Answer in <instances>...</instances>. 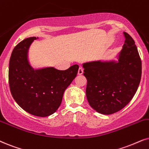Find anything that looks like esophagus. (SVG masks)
<instances>
[{
    "instance_id": "34e87169",
    "label": "esophagus",
    "mask_w": 149,
    "mask_h": 149,
    "mask_svg": "<svg viewBox=\"0 0 149 149\" xmlns=\"http://www.w3.org/2000/svg\"><path fill=\"white\" fill-rule=\"evenodd\" d=\"M78 73V75H82V73H83V69H82L81 67H79Z\"/></svg>"
}]
</instances>
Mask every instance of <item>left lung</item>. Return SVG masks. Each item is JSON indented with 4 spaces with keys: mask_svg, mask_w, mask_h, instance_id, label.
I'll return each instance as SVG.
<instances>
[{
    "mask_svg": "<svg viewBox=\"0 0 149 149\" xmlns=\"http://www.w3.org/2000/svg\"><path fill=\"white\" fill-rule=\"evenodd\" d=\"M118 61H94L82 65L87 80L88 104L100 113L119 111L132 100L140 84L142 62L135 41L127 33Z\"/></svg>",
    "mask_w": 149,
    "mask_h": 149,
    "instance_id": "obj_1",
    "label": "left lung"
}]
</instances>
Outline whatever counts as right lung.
<instances>
[{
	"instance_id": "obj_1",
	"label": "right lung",
	"mask_w": 149,
	"mask_h": 149,
	"mask_svg": "<svg viewBox=\"0 0 149 149\" xmlns=\"http://www.w3.org/2000/svg\"><path fill=\"white\" fill-rule=\"evenodd\" d=\"M38 38H28L14 47L9 60V84L12 97L22 109L33 116L47 117L61 106L64 92L76 77L79 66L65 71L54 67L33 69L28 52Z\"/></svg>"
}]
</instances>
